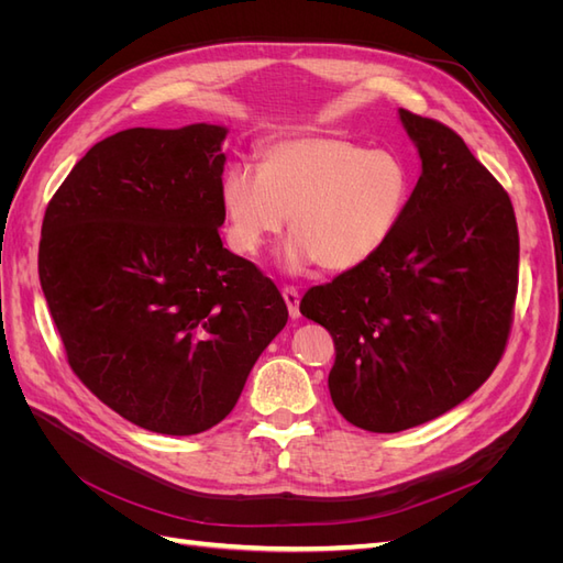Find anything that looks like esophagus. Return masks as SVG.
<instances>
[{
  "label": "esophagus",
  "mask_w": 563,
  "mask_h": 563,
  "mask_svg": "<svg viewBox=\"0 0 563 563\" xmlns=\"http://www.w3.org/2000/svg\"><path fill=\"white\" fill-rule=\"evenodd\" d=\"M282 296H284V300H286L288 314H291L294 319H298V317H300V308H298L300 294H298V288H296V286H284V288H282Z\"/></svg>",
  "instance_id": "obj_1"
}]
</instances>
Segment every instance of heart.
I'll use <instances>...</instances> for the list:
<instances>
[{
	"instance_id": "heart-1",
	"label": "heart",
	"mask_w": 563,
	"mask_h": 563,
	"mask_svg": "<svg viewBox=\"0 0 563 563\" xmlns=\"http://www.w3.org/2000/svg\"><path fill=\"white\" fill-rule=\"evenodd\" d=\"M411 199V172L387 150H371L335 135H300L269 143L261 174L232 166L220 185L234 251L255 255L286 223L291 269L319 263L345 272L376 255Z\"/></svg>"
}]
</instances>
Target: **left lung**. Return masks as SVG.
Returning a JSON list of instances; mask_svg holds the SVG:
<instances>
[{
	"label": "left lung",
	"mask_w": 563,
	"mask_h": 563,
	"mask_svg": "<svg viewBox=\"0 0 563 563\" xmlns=\"http://www.w3.org/2000/svg\"><path fill=\"white\" fill-rule=\"evenodd\" d=\"M399 114L422 159L399 228L371 261L300 300L333 338L335 408L368 432L416 428L479 389L505 354L519 288L505 187L453 129Z\"/></svg>",
	"instance_id": "left-lung-1"
}]
</instances>
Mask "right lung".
I'll return each instance as SVG.
<instances>
[{"mask_svg": "<svg viewBox=\"0 0 563 563\" xmlns=\"http://www.w3.org/2000/svg\"><path fill=\"white\" fill-rule=\"evenodd\" d=\"M223 126L126 129L51 197L40 282L75 376L143 430L223 420L288 319L251 261L223 249Z\"/></svg>", "mask_w": 563, "mask_h": 563, "instance_id": "1", "label": "right lung"}]
</instances>
